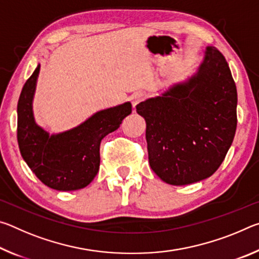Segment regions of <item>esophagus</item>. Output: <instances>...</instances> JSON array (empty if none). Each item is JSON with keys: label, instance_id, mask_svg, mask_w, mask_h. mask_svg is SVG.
Listing matches in <instances>:
<instances>
[{"label": "esophagus", "instance_id": "34e87169", "mask_svg": "<svg viewBox=\"0 0 259 259\" xmlns=\"http://www.w3.org/2000/svg\"><path fill=\"white\" fill-rule=\"evenodd\" d=\"M144 98H145V95L142 94V93H138V94L134 95V96H133V106H134V107L137 106V105H138L140 102H143Z\"/></svg>", "mask_w": 259, "mask_h": 259}]
</instances>
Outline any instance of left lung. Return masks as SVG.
<instances>
[{
  "mask_svg": "<svg viewBox=\"0 0 259 259\" xmlns=\"http://www.w3.org/2000/svg\"><path fill=\"white\" fill-rule=\"evenodd\" d=\"M236 105L238 93L225 57L207 47L192 76L136 106L146 121L153 171L175 186L211 176L233 143Z\"/></svg>",
  "mask_w": 259,
  "mask_h": 259,
  "instance_id": "8db88e82",
  "label": "left lung"
}]
</instances>
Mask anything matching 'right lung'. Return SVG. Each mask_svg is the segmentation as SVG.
Segmentation results:
<instances>
[{
	"label": "right lung",
	"instance_id": "obj_1",
	"mask_svg": "<svg viewBox=\"0 0 259 259\" xmlns=\"http://www.w3.org/2000/svg\"><path fill=\"white\" fill-rule=\"evenodd\" d=\"M40 64L26 81L17 106V138L21 156L48 187L75 191L89 185L99 170V146L131 113V103L96 112L74 128L50 135L35 122L33 99Z\"/></svg>",
	"mask_w": 259,
	"mask_h": 259
}]
</instances>
